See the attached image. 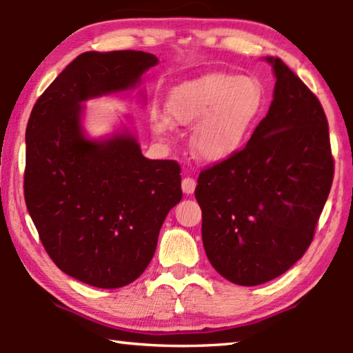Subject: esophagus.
<instances>
[{"label": "esophagus", "instance_id": "1", "mask_svg": "<svg viewBox=\"0 0 353 353\" xmlns=\"http://www.w3.org/2000/svg\"><path fill=\"white\" fill-rule=\"evenodd\" d=\"M196 188V181L193 177H185L182 181V190L185 194H193Z\"/></svg>", "mask_w": 353, "mask_h": 353}]
</instances>
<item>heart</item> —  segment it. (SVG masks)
<instances>
[{"mask_svg": "<svg viewBox=\"0 0 353 353\" xmlns=\"http://www.w3.org/2000/svg\"><path fill=\"white\" fill-rule=\"evenodd\" d=\"M261 107L259 83L229 73H212L172 88L165 109L176 126H193L191 146L204 162H223L241 148ZM155 134L170 130L166 119L154 123Z\"/></svg>", "mask_w": 353, "mask_h": 353, "instance_id": "heart-1", "label": "heart"}]
</instances>
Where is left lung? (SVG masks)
<instances>
[{
  "label": "left lung",
  "instance_id": "8db88e82",
  "mask_svg": "<svg viewBox=\"0 0 353 353\" xmlns=\"http://www.w3.org/2000/svg\"><path fill=\"white\" fill-rule=\"evenodd\" d=\"M274 99L248 145L202 170L194 196L202 243L224 279L255 286L305 254L330 193L334 163L324 109L279 57Z\"/></svg>",
  "mask_w": 353,
  "mask_h": 353
}]
</instances>
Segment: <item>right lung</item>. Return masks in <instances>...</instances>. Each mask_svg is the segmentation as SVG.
I'll list each match as a JSON object with an SVG mask.
<instances>
[{
	"label": "right lung",
	"instance_id": "obj_1",
	"mask_svg": "<svg viewBox=\"0 0 353 353\" xmlns=\"http://www.w3.org/2000/svg\"><path fill=\"white\" fill-rule=\"evenodd\" d=\"M157 63L143 51L82 52L28 121V212L59 270L97 288H121L146 270L166 214L182 199V177L176 160L143 157L128 130L88 140L81 103L135 87Z\"/></svg>",
	"mask_w": 353,
	"mask_h": 353
}]
</instances>
